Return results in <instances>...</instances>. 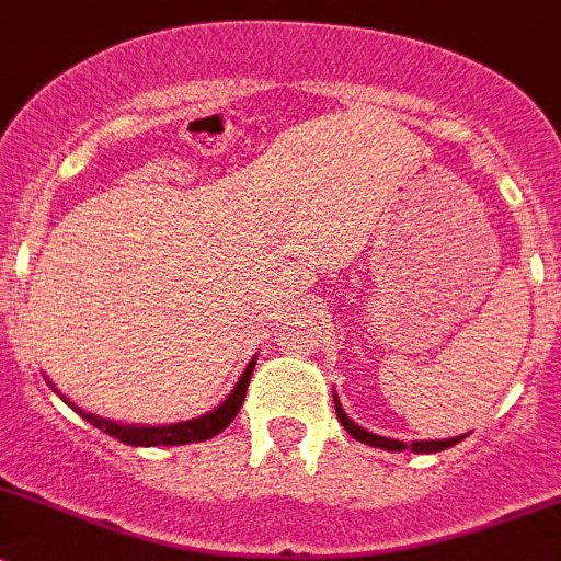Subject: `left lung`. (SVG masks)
<instances>
[{
  "instance_id": "left-lung-1",
  "label": "left lung",
  "mask_w": 561,
  "mask_h": 561,
  "mask_svg": "<svg viewBox=\"0 0 561 561\" xmlns=\"http://www.w3.org/2000/svg\"><path fill=\"white\" fill-rule=\"evenodd\" d=\"M334 408H336V419L342 422V427H345L347 433H351L356 442L362 444H369V447H378V449H389V453H402V449H411V453H442V449H449L455 447L458 442H463L466 436H458V438H444V442H394V438H386V436H375V433L364 431V427H358L353 419H347V413L342 411L340 405V397L334 394Z\"/></svg>"
}]
</instances>
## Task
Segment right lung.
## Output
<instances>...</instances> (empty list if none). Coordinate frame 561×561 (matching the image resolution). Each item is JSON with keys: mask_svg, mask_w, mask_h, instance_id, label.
Wrapping results in <instances>:
<instances>
[{"mask_svg": "<svg viewBox=\"0 0 561 561\" xmlns=\"http://www.w3.org/2000/svg\"><path fill=\"white\" fill-rule=\"evenodd\" d=\"M254 364H257V362L252 358V362H249V367L243 369L241 378H238L236 389L230 391V397H227V400L221 402L219 408H214V411L203 413V416H197V419H188V422H178V425H161V427H153V425H119V422H112V419H101V416H95V413L81 411L79 405L68 402L65 397H62V400L68 402V405L73 408V411L79 413L81 419H87L92 427L108 433V436H114L117 442L130 444V447H159V444H164V447H178V444L208 442V438L219 436V433L225 431L227 425H230L232 419L238 416V411H241L243 397H247L249 378H252V373H254Z\"/></svg>", "mask_w": 561, "mask_h": 561, "instance_id": "right-lung-1", "label": "right lung"}]
</instances>
